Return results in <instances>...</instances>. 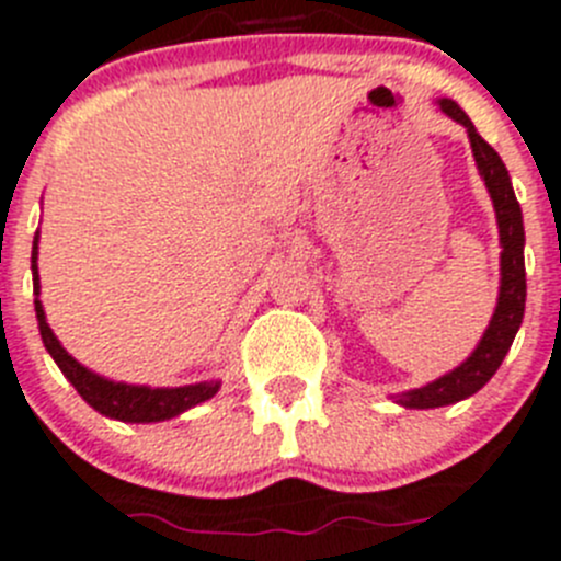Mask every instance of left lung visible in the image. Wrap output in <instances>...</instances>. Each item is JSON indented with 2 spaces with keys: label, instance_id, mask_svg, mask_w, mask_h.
I'll list each match as a JSON object with an SVG mask.
<instances>
[{
  "label": "left lung",
  "instance_id": "8db88e82",
  "mask_svg": "<svg viewBox=\"0 0 561 561\" xmlns=\"http://www.w3.org/2000/svg\"><path fill=\"white\" fill-rule=\"evenodd\" d=\"M439 107H443L446 115H451L454 122H459L468 129L476 165H479L481 176H484L486 191L493 196L501 245H504V251H501V293L493 321L486 327L481 343L476 345V352L457 370H451V374L439 376L437 381H432L426 387L404 392L399 404L410 407V410H432V407L457 404V401L468 399L476 390H481L486 381L493 379L501 363H504L512 340H515L517 329L523 323V310H526V265H523V243H526V234H523L520 204H517L515 191H512L510 171H506L499 151L476 133L473 122H470L457 102L439 99Z\"/></svg>",
  "mask_w": 561,
  "mask_h": 561
}]
</instances>
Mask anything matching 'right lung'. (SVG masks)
I'll return each mask as SVG.
<instances>
[{
  "label": "right lung",
  "instance_id": "add662e5",
  "mask_svg": "<svg viewBox=\"0 0 561 561\" xmlns=\"http://www.w3.org/2000/svg\"><path fill=\"white\" fill-rule=\"evenodd\" d=\"M38 238L33 240V285L35 296H38ZM35 316H38V329L41 337H44L46 352L51 354V359L57 363V368L62 370L75 390L80 392L82 399L93 407L102 415L115 417V421L127 423H154V421H169V417L180 415V412L191 410V407L202 404V401L213 399L218 392V381H202V385H187V387H135V385H122V381H107L102 376H96L93 370L82 368L71 354L60 345V340L55 337V332L49 329L44 316V307L41 301H35Z\"/></svg>",
  "mask_w": 561,
  "mask_h": 561
}]
</instances>
